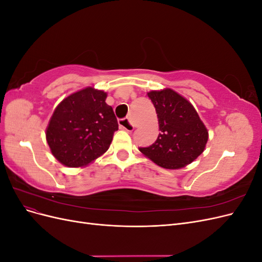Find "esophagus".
<instances>
[{
  "label": "esophagus",
  "mask_w": 262,
  "mask_h": 262,
  "mask_svg": "<svg viewBox=\"0 0 262 262\" xmlns=\"http://www.w3.org/2000/svg\"><path fill=\"white\" fill-rule=\"evenodd\" d=\"M119 125H120V128L125 130V131H133L134 130V125L131 123L130 119L129 118H124V119H120L119 120Z\"/></svg>",
  "instance_id": "34e87169"
}]
</instances>
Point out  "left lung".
Wrapping results in <instances>:
<instances>
[{"instance_id": "obj_1", "label": "left lung", "mask_w": 262, "mask_h": 262, "mask_svg": "<svg viewBox=\"0 0 262 262\" xmlns=\"http://www.w3.org/2000/svg\"><path fill=\"white\" fill-rule=\"evenodd\" d=\"M147 96L155 107L161 133L140 152L166 169H179L203 153L209 131L191 102L171 89L150 91Z\"/></svg>"}]
</instances>
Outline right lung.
Here are the masks:
<instances>
[{
	"instance_id": "obj_1",
	"label": "right lung",
	"mask_w": 262,
	"mask_h": 262,
	"mask_svg": "<svg viewBox=\"0 0 262 262\" xmlns=\"http://www.w3.org/2000/svg\"><path fill=\"white\" fill-rule=\"evenodd\" d=\"M107 93L85 87L54 109L46 129L52 155L67 167H85L107 152L118 121Z\"/></svg>"
}]
</instances>
